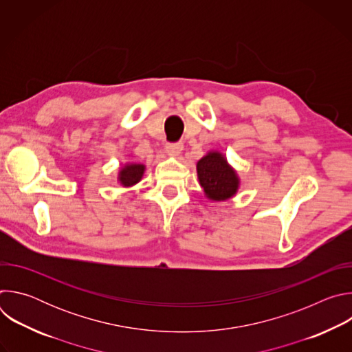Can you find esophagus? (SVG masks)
I'll return each instance as SVG.
<instances>
[{"label":"esophagus","instance_id":"obj_1","mask_svg":"<svg viewBox=\"0 0 352 352\" xmlns=\"http://www.w3.org/2000/svg\"><path fill=\"white\" fill-rule=\"evenodd\" d=\"M166 148H167V153H168L170 156L177 157V156H179V155H181L182 148H184V144H182L181 142H177V143H168V144L166 146Z\"/></svg>","mask_w":352,"mask_h":352}]
</instances>
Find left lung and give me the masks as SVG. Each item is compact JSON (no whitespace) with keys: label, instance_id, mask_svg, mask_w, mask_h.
I'll list each match as a JSON object with an SVG mask.
<instances>
[{"label":"left lung","instance_id":"8db88e82","mask_svg":"<svg viewBox=\"0 0 352 352\" xmlns=\"http://www.w3.org/2000/svg\"><path fill=\"white\" fill-rule=\"evenodd\" d=\"M197 179L210 200H227L232 197L239 186L235 170L219 152H209L196 164Z\"/></svg>","mask_w":352,"mask_h":352}]
</instances>
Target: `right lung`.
<instances>
[{
	"instance_id": "1",
	"label": "right lung",
	"mask_w": 352,
	"mask_h": 352,
	"mask_svg": "<svg viewBox=\"0 0 352 352\" xmlns=\"http://www.w3.org/2000/svg\"><path fill=\"white\" fill-rule=\"evenodd\" d=\"M144 173V166L143 164H135V163H128L125 164L120 173H118V181L121 182L122 186L128 188L135 184H138Z\"/></svg>"
}]
</instances>
